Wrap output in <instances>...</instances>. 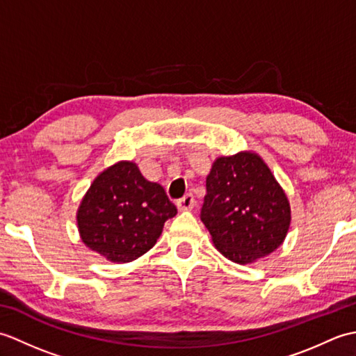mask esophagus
Here are the masks:
<instances>
[{
  "label": "esophagus",
  "instance_id": "obj_1",
  "mask_svg": "<svg viewBox=\"0 0 356 356\" xmlns=\"http://www.w3.org/2000/svg\"><path fill=\"white\" fill-rule=\"evenodd\" d=\"M177 208L179 211H191L195 205V200H194V195L193 194H185L182 199L177 200Z\"/></svg>",
  "mask_w": 356,
  "mask_h": 356
}]
</instances>
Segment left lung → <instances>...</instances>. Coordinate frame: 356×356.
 <instances>
[{
	"mask_svg": "<svg viewBox=\"0 0 356 356\" xmlns=\"http://www.w3.org/2000/svg\"><path fill=\"white\" fill-rule=\"evenodd\" d=\"M200 218L218 251L234 263L246 264L283 243L291 207L263 159L241 151L213 163Z\"/></svg>",
	"mask_w": 356,
	"mask_h": 356,
	"instance_id": "left-lung-1",
	"label": "left lung"
}]
</instances>
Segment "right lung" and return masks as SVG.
I'll use <instances>...</instances> for the list:
<instances>
[{"label": "right lung", "mask_w": 356, "mask_h": 356, "mask_svg": "<svg viewBox=\"0 0 356 356\" xmlns=\"http://www.w3.org/2000/svg\"><path fill=\"white\" fill-rule=\"evenodd\" d=\"M176 214L163 188L125 161L93 180L78 209V228L92 251L113 263H128L156 245L163 223Z\"/></svg>", "instance_id": "add662e5"}]
</instances>
